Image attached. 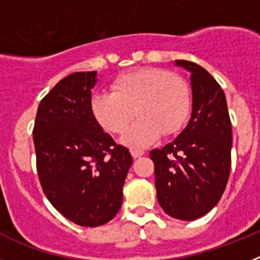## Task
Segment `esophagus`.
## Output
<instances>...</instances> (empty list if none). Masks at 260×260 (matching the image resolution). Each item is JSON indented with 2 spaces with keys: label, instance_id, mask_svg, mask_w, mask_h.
Instances as JSON below:
<instances>
[{
  "label": "esophagus",
  "instance_id": "esophagus-1",
  "mask_svg": "<svg viewBox=\"0 0 260 260\" xmlns=\"http://www.w3.org/2000/svg\"><path fill=\"white\" fill-rule=\"evenodd\" d=\"M130 152H132V156H133V157H134V158L141 157V156L144 155V151H142V150H135V148H133V150L130 151Z\"/></svg>",
  "mask_w": 260,
  "mask_h": 260
}]
</instances>
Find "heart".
Listing matches in <instances>:
<instances>
[{
    "instance_id": "obj_1",
    "label": "heart",
    "mask_w": 260,
    "mask_h": 260,
    "mask_svg": "<svg viewBox=\"0 0 260 260\" xmlns=\"http://www.w3.org/2000/svg\"><path fill=\"white\" fill-rule=\"evenodd\" d=\"M112 93H96L91 112L96 122L132 148H143L160 134L172 135L183 126L189 114L190 95L185 80L157 68H143L119 75L110 86Z\"/></svg>"
}]
</instances>
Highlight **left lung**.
<instances>
[{
  "instance_id": "1",
  "label": "left lung",
  "mask_w": 260,
  "mask_h": 260,
  "mask_svg": "<svg viewBox=\"0 0 260 260\" xmlns=\"http://www.w3.org/2000/svg\"><path fill=\"white\" fill-rule=\"evenodd\" d=\"M190 73L191 116L178 137L151 151L158 204L174 219L191 221L219 203L231 172L232 123L225 93L194 62L177 59Z\"/></svg>"
}]
</instances>
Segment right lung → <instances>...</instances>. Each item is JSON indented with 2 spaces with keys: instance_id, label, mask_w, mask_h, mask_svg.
<instances>
[{
  "instance_id": "obj_1",
  "label": "right lung",
  "mask_w": 260,
  "mask_h": 260,
  "mask_svg": "<svg viewBox=\"0 0 260 260\" xmlns=\"http://www.w3.org/2000/svg\"><path fill=\"white\" fill-rule=\"evenodd\" d=\"M96 71L59 80L40 102L34 127L39 180L48 201L80 226H99L122 206L133 164L128 150L104 133L91 112Z\"/></svg>"
}]
</instances>
